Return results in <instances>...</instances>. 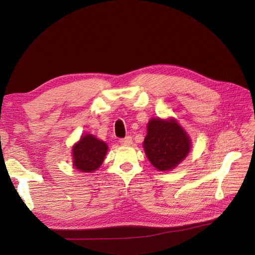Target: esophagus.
<instances>
[{
	"label": "esophagus",
	"instance_id": "34e87169",
	"mask_svg": "<svg viewBox=\"0 0 255 255\" xmlns=\"http://www.w3.org/2000/svg\"><path fill=\"white\" fill-rule=\"evenodd\" d=\"M131 141H133V140H131V137H129V136L119 140V142H120L121 145H130Z\"/></svg>",
	"mask_w": 255,
	"mask_h": 255
}]
</instances>
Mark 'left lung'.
Listing matches in <instances>:
<instances>
[{"label": "left lung", "mask_w": 255, "mask_h": 255, "mask_svg": "<svg viewBox=\"0 0 255 255\" xmlns=\"http://www.w3.org/2000/svg\"><path fill=\"white\" fill-rule=\"evenodd\" d=\"M146 130L143 150L147 159L158 171H172L189 155L192 147L191 138L175 118H151Z\"/></svg>", "instance_id": "8db88e82"}]
</instances>
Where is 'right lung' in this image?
Listing matches in <instances>:
<instances>
[{
  "label": "right lung",
  "instance_id": "obj_1",
  "mask_svg": "<svg viewBox=\"0 0 255 255\" xmlns=\"http://www.w3.org/2000/svg\"><path fill=\"white\" fill-rule=\"evenodd\" d=\"M108 148V143L94 135H82L72 147L73 166L83 173L97 171L104 161Z\"/></svg>",
  "mask_w": 255,
  "mask_h": 255
}]
</instances>
